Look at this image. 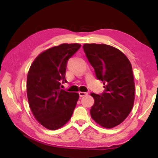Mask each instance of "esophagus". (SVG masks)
<instances>
[{
	"label": "esophagus",
	"instance_id": "1",
	"mask_svg": "<svg viewBox=\"0 0 158 158\" xmlns=\"http://www.w3.org/2000/svg\"><path fill=\"white\" fill-rule=\"evenodd\" d=\"M79 94L80 97H83V96L87 95H88V93H86V92H81V91H80V92L79 93Z\"/></svg>",
	"mask_w": 158,
	"mask_h": 158
}]
</instances>
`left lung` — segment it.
Returning a JSON list of instances; mask_svg holds the SVG:
<instances>
[{
  "instance_id": "left-lung-1",
  "label": "left lung",
  "mask_w": 158,
  "mask_h": 158,
  "mask_svg": "<svg viewBox=\"0 0 158 158\" xmlns=\"http://www.w3.org/2000/svg\"><path fill=\"white\" fill-rule=\"evenodd\" d=\"M83 48L96 77L105 85L102 93H91L95 103L90 115L101 126L116 127L133 107L135 86L132 65L123 53L109 45L85 44Z\"/></svg>"
}]
</instances>
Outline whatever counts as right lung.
I'll return each instance as SVG.
<instances>
[{"label":"right lung","mask_w":158,"mask_h":158,"mask_svg":"<svg viewBox=\"0 0 158 158\" xmlns=\"http://www.w3.org/2000/svg\"><path fill=\"white\" fill-rule=\"evenodd\" d=\"M79 44H62L44 51L32 64L27 77L28 104L37 121L47 129L63 126L73 114L79 93L61 89L67 82L68 60L78 51Z\"/></svg>","instance_id":"1"}]
</instances>
